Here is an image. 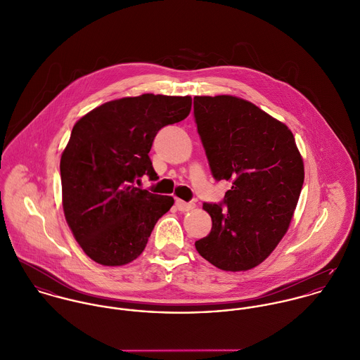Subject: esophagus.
<instances>
[{"mask_svg":"<svg viewBox=\"0 0 360 360\" xmlns=\"http://www.w3.org/2000/svg\"><path fill=\"white\" fill-rule=\"evenodd\" d=\"M175 205H176V209L179 212H189V210L195 209V203H188V202H184V200H179V199L175 202Z\"/></svg>","mask_w":360,"mask_h":360,"instance_id":"1","label":"esophagus"}]
</instances>
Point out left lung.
Listing matches in <instances>:
<instances>
[{"label": "left lung", "mask_w": 360, "mask_h": 360, "mask_svg": "<svg viewBox=\"0 0 360 360\" xmlns=\"http://www.w3.org/2000/svg\"><path fill=\"white\" fill-rule=\"evenodd\" d=\"M193 115L216 181H229L222 202L205 203L213 226L195 242L225 271L259 266L287 232L304 169L287 125L233 96H196Z\"/></svg>", "instance_id": "obj_1"}]
</instances>
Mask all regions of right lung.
<instances>
[{
  "instance_id": "right-lung-1",
  "label": "right lung",
  "mask_w": 360,
  "mask_h": 360,
  "mask_svg": "<svg viewBox=\"0 0 360 360\" xmlns=\"http://www.w3.org/2000/svg\"><path fill=\"white\" fill-rule=\"evenodd\" d=\"M189 96L142 94L108 101L73 127L61 155L63 207L83 252L103 266H124L146 248L155 222L174 205L136 188L158 179L150 148L157 132L185 120Z\"/></svg>"
}]
</instances>
